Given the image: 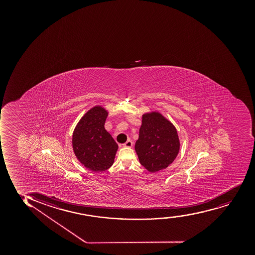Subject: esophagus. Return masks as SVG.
I'll return each instance as SVG.
<instances>
[{
	"instance_id": "1",
	"label": "esophagus",
	"mask_w": 255,
	"mask_h": 255,
	"mask_svg": "<svg viewBox=\"0 0 255 255\" xmlns=\"http://www.w3.org/2000/svg\"><path fill=\"white\" fill-rule=\"evenodd\" d=\"M123 147H132V142L131 140L127 141L126 143H124L123 144Z\"/></svg>"
}]
</instances>
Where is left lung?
Returning <instances> with one entry per match:
<instances>
[{"mask_svg":"<svg viewBox=\"0 0 255 255\" xmlns=\"http://www.w3.org/2000/svg\"><path fill=\"white\" fill-rule=\"evenodd\" d=\"M175 127L158 112L143 115L135 150L141 165L154 173L167 168L179 150Z\"/></svg>","mask_w":255,"mask_h":255,"instance_id":"obj_1","label":"left lung"}]
</instances>
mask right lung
<instances>
[{
	"instance_id": "add662e5",
	"label": "right lung",
	"mask_w": 255,
	"mask_h": 255,
	"mask_svg": "<svg viewBox=\"0 0 255 255\" xmlns=\"http://www.w3.org/2000/svg\"><path fill=\"white\" fill-rule=\"evenodd\" d=\"M108 112L95 106L86 113L74 130L72 146L77 159L87 168L102 172L112 167L118 145L106 128Z\"/></svg>"
}]
</instances>
